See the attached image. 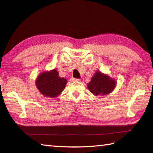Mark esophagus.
I'll use <instances>...</instances> for the list:
<instances>
[{
  "label": "esophagus",
  "instance_id": "esophagus-1",
  "mask_svg": "<svg viewBox=\"0 0 153 153\" xmlns=\"http://www.w3.org/2000/svg\"><path fill=\"white\" fill-rule=\"evenodd\" d=\"M71 82H79L80 81L79 79H77V78H71Z\"/></svg>",
  "mask_w": 153,
  "mask_h": 153
}]
</instances>
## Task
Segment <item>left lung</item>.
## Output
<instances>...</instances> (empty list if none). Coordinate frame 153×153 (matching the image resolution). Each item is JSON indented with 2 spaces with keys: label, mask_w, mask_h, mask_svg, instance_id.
<instances>
[{
  "label": "left lung",
  "mask_w": 153,
  "mask_h": 153,
  "mask_svg": "<svg viewBox=\"0 0 153 153\" xmlns=\"http://www.w3.org/2000/svg\"><path fill=\"white\" fill-rule=\"evenodd\" d=\"M116 85L115 79L103 74L100 71H97L95 74L91 77V82L87 84L90 92L95 96L99 95H105L111 93L114 89Z\"/></svg>",
  "instance_id": "left-lung-1"
}]
</instances>
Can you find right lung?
Returning <instances> with one entry per match:
<instances>
[{
	"mask_svg": "<svg viewBox=\"0 0 153 153\" xmlns=\"http://www.w3.org/2000/svg\"><path fill=\"white\" fill-rule=\"evenodd\" d=\"M35 83L38 90L45 97L54 98L63 91L67 80L60 77L57 70L54 69L39 75Z\"/></svg>",
	"mask_w": 153,
	"mask_h": 153,
	"instance_id": "1",
	"label": "right lung"
}]
</instances>
